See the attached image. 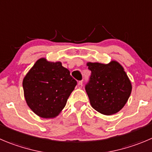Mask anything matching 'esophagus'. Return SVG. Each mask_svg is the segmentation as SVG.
I'll list each match as a JSON object with an SVG mask.
<instances>
[{
	"label": "esophagus",
	"instance_id": "1",
	"mask_svg": "<svg viewBox=\"0 0 152 152\" xmlns=\"http://www.w3.org/2000/svg\"><path fill=\"white\" fill-rule=\"evenodd\" d=\"M77 86H78L79 89H80V88H82V86H83V81H79L78 83H77Z\"/></svg>",
	"mask_w": 152,
	"mask_h": 152
}]
</instances>
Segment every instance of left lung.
Wrapping results in <instances>:
<instances>
[{
    "mask_svg": "<svg viewBox=\"0 0 152 152\" xmlns=\"http://www.w3.org/2000/svg\"><path fill=\"white\" fill-rule=\"evenodd\" d=\"M86 65L91 71V76L85 89L91 106L107 115L121 110L132 90L123 67L115 60L108 64L89 62Z\"/></svg>",
    "mask_w": 152,
    "mask_h": 152,
    "instance_id": "obj_1",
    "label": "left lung"
}]
</instances>
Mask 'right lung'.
<instances>
[{"instance_id":"obj_1","label":"right lung","mask_w":152,"mask_h":152,"mask_svg":"<svg viewBox=\"0 0 152 152\" xmlns=\"http://www.w3.org/2000/svg\"><path fill=\"white\" fill-rule=\"evenodd\" d=\"M24 98L29 107L42 118H54L65 107L77 81L60 62L40 58L23 79Z\"/></svg>"}]
</instances>
